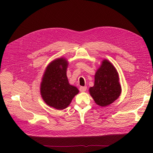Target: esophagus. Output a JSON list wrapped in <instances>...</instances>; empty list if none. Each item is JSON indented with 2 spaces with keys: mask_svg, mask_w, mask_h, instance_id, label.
I'll list each match as a JSON object with an SVG mask.
<instances>
[{
  "mask_svg": "<svg viewBox=\"0 0 153 153\" xmlns=\"http://www.w3.org/2000/svg\"><path fill=\"white\" fill-rule=\"evenodd\" d=\"M79 90L80 92H85L87 90V87L86 86H81L79 88Z\"/></svg>",
  "mask_w": 153,
  "mask_h": 153,
  "instance_id": "1",
  "label": "esophagus"
}]
</instances>
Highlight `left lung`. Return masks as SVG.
<instances>
[{"label": "left lung", "mask_w": 153, "mask_h": 153, "mask_svg": "<svg viewBox=\"0 0 153 153\" xmlns=\"http://www.w3.org/2000/svg\"><path fill=\"white\" fill-rule=\"evenodd\" d=\"M89 92L95 103L101 106L112 103L121 93L118 73L107 60H104L95 75L94 85Z\"/></svg>", "instance_id": "8db88e82"}]
</instances>
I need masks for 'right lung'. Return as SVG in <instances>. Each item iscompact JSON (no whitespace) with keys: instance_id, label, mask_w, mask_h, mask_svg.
<instances>
[{"instance_id":"add662e5","label":"right lung","mask_w":153,"mask_h":153,"mask_svg":"<svg viewBox=\"0 0 153 153\" xmlns=\"http://www.w3.org/2000/svg\"><path fill=\"white\" fill-rule=\"evenodd\" d=\"M67 66L63 58L55 60L47 68L41 84V94L45 102L57 110L66 108L79 92L69 84Z\"/></svg>"}]
</instances>
